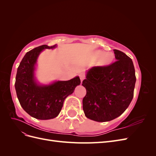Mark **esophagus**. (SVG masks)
<instances>
[{
  "mask_svg": "<svg viewBox=\"0 0 156 156\" xmlns=\"http://www.w3.org/2000/svg\"><path fill=\"white\" fill-rule=\"evenodd\" d=\"M79 76L80 79H81V82L84 79V78H85V75H84V74L83 73H80V74L79 75Z\"/></svg>",
  "mask_w": 156,
  "mask_h": 156,
  "instance_id": "esophagus-1",
  "label": "esophagus"
}]
</instances>
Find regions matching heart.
<instances>
[{
	"label": "heart",
	"instance_id": "1",
	"mask_svg": "<svg viewBox=\"0 0 156 156\" xmlns=\"http://www.w3.org/2000/svg\"><path fill=\"white\" fill-rule=\"evenodd\" d=\"M100 52L97 51L96 54H99ZM114 60V55L111 53H105L102 54L99 59L97 60V64L100 66H105L111 64Z\"/></svg>",
	"mask_w": 156,
	"mask_h": 156
}]
</instances>
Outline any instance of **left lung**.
I'll return each instance as SVG.
<instances>
[{"label":"left lung","instance_id":"8db88e82","mask_svg":"<svg viewBox=\"0 0 156 156\" xmlns=\"http://www.w3.org/2000/svg\"><path fill=\"white\" fill-rule=\"evenodd\" d=\"M116 61L106 66L93 67L82 85L87 90L83 99L84 115L89 119L107 122L121 115L133 98L136 82L132 60L114 49Z\"/></svg>","mask_w":156,"mask_h":156}]
</instances>
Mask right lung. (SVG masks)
I'll use <instances>...</instances> for the list:
<instances>
[{
	"instance_id": "1",
	"label": "right lung",
	"mask_w": 156,
	"mask_h": 156,
	"mask_svg": "<svg viewBox=\"0 0 156 156\" xmlns=\"http://www.w3.org/2000/svg\"><path fill=\"white\" fill-rule=\"evenodd\" d=\"M56 45H42L27 52L17 68L15 88L20 105L28 114L40 120L54 119L60 113L66 98L81 83L79 77L66 81H56L39 86L34 77V65L42 50L53 49Z\"/></svg>"
}]
</instances>
